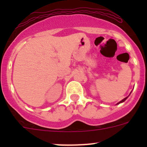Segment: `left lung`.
<instances>
[{"label": "left lung", "mask_w": 147, "mask_h": 147, "mask_svg": "<svg viewBox=\"0 0 147 147\" xmlns=\"http://www.w3.org/2000/svg\"><path fill=\"white\" fill-rule=\"evenodd\" d=\"M127 97H125V98H124V99H123V100H121V101H120V102H119V103H117V104H119V103H121V102H124V101H125L126 100H127Z\"/></svg>", "instance_id": "1"}]
</instances>
